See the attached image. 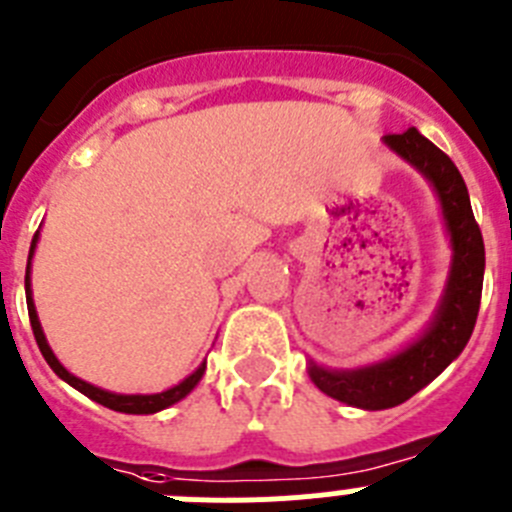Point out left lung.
Instances as JSON below:
<instances>
[{
    "label": "left lung",
    "mask_w": 512,
    "mask_h": 512,
    "mask_svg": "<svg viewBox=\"0 0 512 512\" xmlns=\"http://www.w3.org/2000/svg\"><path fill=\"white\" fill-rule=\"evenodd\" d=\"M384 143L394 154L409 161L437 191L444 227L450 232L452 265L432 323L407 348L379 364L353 371L323 369L310 361L308 374L323 394L369 412L404 404L460 356L475 328L485 275L482 232L472 214L465 179L450 156L427 141L417 128L389 133L384 136Z\"/></svg>",
    "instance_id": "8db88e82"
}]
</instances>
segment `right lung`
<instances>
[{"label":"right lung","mask_w":512,"mask_h":512,"mask_svg":"<svg viewBox=\"0 0 512 512\" xmlns=\"http://www.w3.org/2000/svg\"><path fill=\"white\" fill-rule=\"evenodd\" d=\"M35 247H37V234L35 240H32V247H30V260L32 255H35ZM25 293H27V313H30V323H32V333H35V341L37 346H40L42 356H45V361L50 364V369L55 371L57 376H60L62 381H68L73 389H78L80 394H85L88 399L98 401V404H103V407L113 409V412H123V414H156L161 412V409L171 407V404H176V401L184 399L186 394H189L194 386L202 381L204 371H207V361H204L202 366H199L194 374L186 376L181 384L171 386V389L161 391V394H113V391H105V389H98V386L88 384V381L78 379V376L70 374L65 366L57 361V356L52 353L50 343H47L45 333H42V326H40V318H37V310H35V300H32V280H30V265H27V272H25Z\"/></svg>","instance_id":"add662e5"}]
</instances>
